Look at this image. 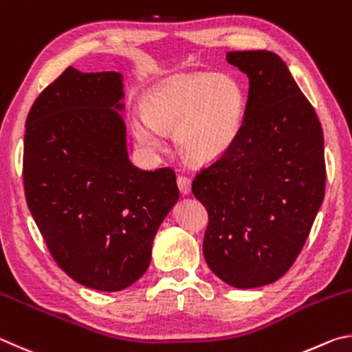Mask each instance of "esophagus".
I'll list each match as a JSON object with an SVG mask.
<instances>
[{
    "label": "esophagus",
    "mask_w": 352,
    "mask_h": 352,
    "mask_svg": "<svg viewBox=\"0 0 352 352\" xmlns=\"http://www.w3.org/2000/svg\"><path fill=\"white\" fill-rule=\"evenodd\" d=\"M177 187H179V192L182 195H188L190 192H192V179H190L188 176H184V175H179L177 176Z\"/></svg>",
    "instance_id": "1"
}]
</instances>
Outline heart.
Segmentation results:
<instances>
[{"mask_svg":"<svg viewBox=\"0 0 352 352\" xmlns=\"http://www.w3.org/2000/svg\"><path fill=\"white\" fill-rule=\"evenodd\" d=\"M245 109L243 85L227 74L173 77L148 92L144 114L133 117L138 144L146 151L164 148V131L175 129L182 156L210 162L229 150Z\"/></svg>","mask_w":352,"mask_h":352,"instance_id":"b5f03b06","label":"heart"}]
</instances>
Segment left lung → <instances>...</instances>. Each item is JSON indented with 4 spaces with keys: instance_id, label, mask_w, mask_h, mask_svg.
<instances>
[{
    "instance_id": "left-lung-1",
    "label": "left lung",
    "mask_w": 352,
    "mask_h": 352,
    "mask_svg": "<svg viewBox=\"0 0 352 352\" xmlns=\"http://www.w3.org/2000/svg\"><path fill=\"white\" fill-rule=\"evenodd\" d=\"M227 61L249 77L244 120L192 190L208 213V267L227 285L250 289L281 278L309 236L324 199L323 129L278 55L229 52Z\"/></svg>"
}]
</instances>
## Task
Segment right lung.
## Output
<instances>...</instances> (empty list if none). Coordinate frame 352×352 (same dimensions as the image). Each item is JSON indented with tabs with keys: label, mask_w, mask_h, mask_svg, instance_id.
I'll return each instance as SVG.
<instances>
[{
	"label": "right lung",
	"mask_w": 352,
	"mask_h": 352,
	"mask_svg": "<svg viewBox=\"0 0 352 352\" xmlns=\"http://www.w3.org/2000/svg\"><path fill=\"white\" fill-rule=\"evenodd\" d=\"M120 74L74 67L43 89L26 119L23 186L49 254L86 287L114 292L146 272L179 198L175 170L128 160Z\"/></svg>",
	"instance_id": "add662e5"
}]
</instances>
